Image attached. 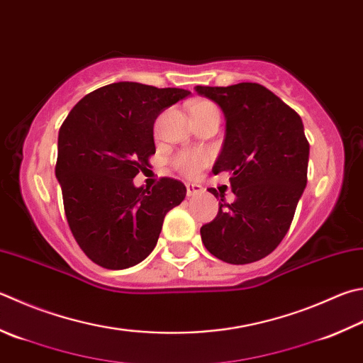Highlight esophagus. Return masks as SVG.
I'll return each instance as SVG.
<instances>
[{"instance_id":"obj_1","label":"esophagus","mask_w":363,"mask_h":363,"mask_svg":"<svg viewBox=\"0 0 363 363\" xmlns=\"http://www.w3.org/2000/svg\"><path fill=\"white\" fill-rule=\"evenodd\" d=\"M186 193H188V196H197V194H202V193H203V188L201 186V184L188 183V184H186Z\"/></svg>"}]
</instances>
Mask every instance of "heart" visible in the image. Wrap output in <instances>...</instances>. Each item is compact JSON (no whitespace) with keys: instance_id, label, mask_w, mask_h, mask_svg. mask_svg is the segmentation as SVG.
<instances>
[{"instance_id":"heart-1","label":"heart","mask_w":363,"mask_h":363,"mask_svg":"<svg viewBox=\"0 0 363 363\" xmlns=\"http://www.w3.org/2000/svg\"><path fill=\"white\" fill-rule=\"evenodd\" d=\"M191 115H193V117H202V115H218V117H220V111H218V107L213 104V102L201 99V101H196L193 107H191ZM203 161L205 160L202 155L186 153V155L179 156V158L175 160V166L179 167L182 172L193 175L202 167Z\"/></svg>"}]
</instances>
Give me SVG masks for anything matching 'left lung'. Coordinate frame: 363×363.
Masks as SVG:
<instances>
[{
    "mask_svg": "<svg viewBox=\"0 0 363 363\" xmlns=\"http://www.w3.org/2000/svg\"><path fill=\"white\" fill-rule=\"evenodd\" d=\"M220 106L225 138L213 174L230 172L235 201L220 202L216 218L201 228L211 255L228 264L269 256L289 230L306 186L310 143L296 111L259 84L194 86ZM218 199L215 188L208 189Z\"/></svg>",
    "mask_w": 363,
    "mask_h": 363,
    "instance_id": "1",
    "label": "left lung"
}]
</instances>
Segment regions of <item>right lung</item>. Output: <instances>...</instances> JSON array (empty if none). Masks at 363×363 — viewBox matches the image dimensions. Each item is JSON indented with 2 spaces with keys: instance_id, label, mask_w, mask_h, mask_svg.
Listing matches in <instances>:
<instances>
[{
  "instance_id": "1",
  "label": "right lung",
  "mask_w": 363,
  "mask_h": 363,
  "mask_svg": "<svg viewBox=\"0 0 363 363\" xmlns=\"http://www.w3.org/2000/svg\"><path fill=\"white\" fill-rule=\"evenodd\" d=\"M189 94L117 82L82 98L61 125L55 175L75 242L98 265L142 262L158 243L164 216L186 196L179 180L161 179L150 191L133 179L156 152L155 120Z\"/></svg>"
}]
</instances>
